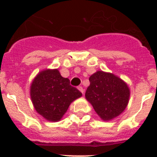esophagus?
<instances>
[{
    "mask_svg": "<svg viewBox=\"0 0 157 157\" xmlns=\"http://www.w3.org/2000/svg\"><path fill=\"white\" fill-rule=\"evenodd\" d=\"M78 90L80 91V92L82 93V94H83V93H84V90H83V88L82 86H78Z\"/></svg>",
    "mask_w": 157,
    "mask_h": 157,
    "instance_id": "34e87169",
    "label": "esophagus"
}]
</instances>
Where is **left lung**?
<instances>
[{
    "label": "left lung",
    "mask_w": 157,
    "mask_h": 157,
    "mask_svg": "<svg viewBox=\"0 0 157 157\" xmlns=\"http://www.w3.org/2000/svg\"><path fill=\"white\" fill-rule=\"evenodd\" d=\"M86 99L104 121H110L125 110L130 91L128 85L112 73L98 71L89 78Z\"/></svg>",
    "instance_id": "1"
}]
</instances>
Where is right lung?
Returning a JSON list of instances; mask_svg holds the SVG:
<instances>
[{
	"mask_svg": "<svg viewBox=\"0 0 157 157\" xmlns=\"http://www.w3.org/2000/svg\"><path fill=\"white\" fill-rule=\"evenodd\" d=\"M30 94L36 112L50 122L59 121L71 104L82 95L58 69L40 71L32 81Z\"/></svg>",
	"mask_w": 157,
	"mask_h": 157,
	"instance_id": "obj_1",
	"label": "right lung"
}]
</instances>
